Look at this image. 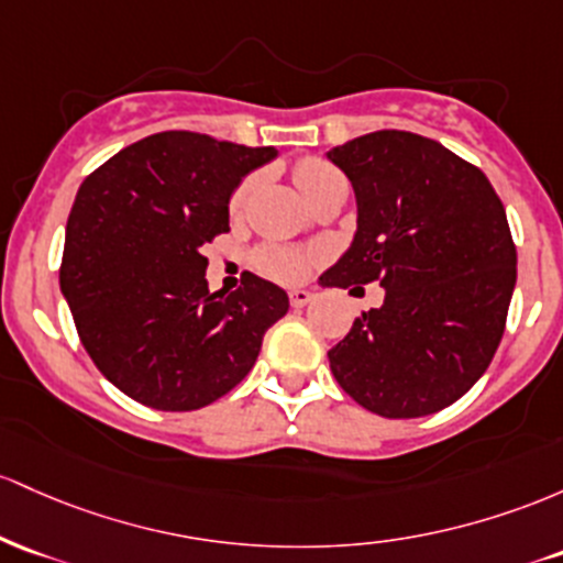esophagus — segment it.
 <instances>
[{"label": "esophagus", "instance_id": "1", "mask_svg": "<svg viewBox=\"0 0 563 563\" xmlns=\"http://www.w3.org/2000/svg\"><path fill=\"white\" fill-rule=\"evenodd\" d=\"M311 300H313L311 289H292V292H289V306H292V308L308 306Z\"/></svg>", "mask_w": 563, "mask_h": 563}]
</instances>
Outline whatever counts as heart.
I'll use <instances>...</instances> for the list:
<instances>
[{
	"label": "heart",
	"instance_id": "heart-1",
	"mask_svg": "<svg viewBox=\"0 0 563 563\" xmlns=\"http://www.w3.org/2000/svg\"><path fill=\"white\" fill-rule=\"evenodd\" d=\"M332 178H343V175L338 173V169L332 167V164L321 162V159H302L298 162V167H295V183H298V188L302 191V197H311L319 186H324L327 180ZM252 178H247L242 183V186L233 191L231 197V210H242L244 201H247L250 191H252ZM316 261V252L313 250H300V247H284V244H263V247L255 250V255H252V263H255V268L261 271L263 276H268V279H276V282H284V284H292V282H300L302 276L308 274V268H311Z\"/></svg>",
	"mask_w": 563,
	"mask_h": 563
}]
</instances>
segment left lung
Returning <instances> with one entry per match:
<instances>
[{
    "label": "left lung",
    "instance_id": "1",
    "mask_svg": "<svg viewBox=\"0 0 563 563\" xmlns=\"http://www.w3.org/2000/svg\"><path fill=\"white\" fill-rule=\"evenodd\" d=\"M356 194L349 252L321 276L385 300L327 353L334 380L380 418L450 407L500 345L516 287V244L500 197L478 167L431 137L380 130L327 154Z\"/></svg>",
    "mask_w": 563,
    "mask_h": 563
}]
</instances>
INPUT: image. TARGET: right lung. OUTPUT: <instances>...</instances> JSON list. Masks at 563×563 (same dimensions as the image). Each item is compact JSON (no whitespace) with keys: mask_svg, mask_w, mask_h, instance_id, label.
I'll use <instances>...</instances> for the list:
<instances>
[{"mask_svg":"<svg viewBox=\"0 0 563 563\" xmlns=\"http://www.w3.org/2000/svg\"><path fill=\"white\" fill-rule=\"evenodd\" d=\"M276 156L186 130L156 132L87 175L66 223L60 292L90 358L130 399L191 412L247 377L263 334L289 311L282 287L247 274L207 289L229 199Z\"/></svg>","mask_w":563,"mask_h":563,"instance_id":"1","label":"right lung"}]
</instances>
